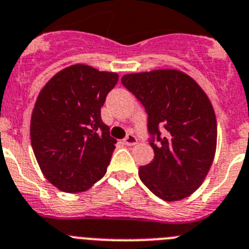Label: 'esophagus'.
<instances>
[{
	"label": "esophagus",
	"instance_id": "esophagus-1",
	"mask_svg": "<svg viewBox=\"0 0 249 249\" xmlns=\"http://www.w3.org/2000/svg\"><path fill=\"white\" fill-rule=\"evenodd\" d=\"M137 143H138V139L135 135L128 134L126 137H125V139H124L125 145H134V144H137Z\"/></svg>",
	"mask_w": 249,
	"mask_h": 249
}]
</instances>
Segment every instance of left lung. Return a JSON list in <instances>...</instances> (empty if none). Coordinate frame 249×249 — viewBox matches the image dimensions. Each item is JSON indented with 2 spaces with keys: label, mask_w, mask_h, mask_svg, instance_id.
Segmentation results:
<instances>
[{
  "label": "left lung",
  "mask_w": 249,
  "mask_h": 249,
  "mask_svg": "<svg viewBox=\"0 0 249 249\" xmlns=\"http://www.w3.org/2000/svg\"><path fill=\"white\" fill-rule=\"evenodd\" d=\"M121 83L148 115L154 158L139 167L142 182L166 201L185 199L199 189L214 160L216 120L212 102L179 71L126 74Z\"/></svg>",
  "instance_id": "1"
}]
</instances>
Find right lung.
Returning a JSON list of instances; mask_svg holds the SVG:
<instances>
[{"mask_svg": "<svg viewBox=\"0 0 249 249\" xmlns=\"http://www.w3.org/2000/svg\"><path fill=\"white\" fill-rule=\"evenodd\" d=\"M119 76L85 64L58 72L31 115L33 150L43 175L64 192H82L105 176L116 139L101 107Z\"/></svg>", "mask_w": 249, "mask_h": 249, "instance_id": "add662e5", "label": "right lung"}]
</instances>
